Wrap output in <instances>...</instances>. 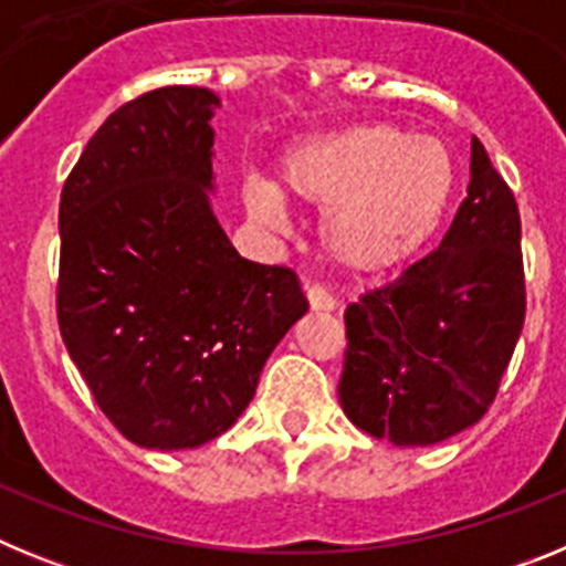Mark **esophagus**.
<instances>
[{"label":"esophagus","instance_id":"esophagus-1","mask_svg":"<svg viewBox=\"0 0 566 566\" xmlns=\"http://www.w3.org/2000/svg\"><path fill=\"white\" fill-rule=\"evenodd\" d=\"M306 297L312 312H334V308H337V300H334L323 286H306Z\"/></svg>","mask_w":566,"mask_h":566}]
</instances>
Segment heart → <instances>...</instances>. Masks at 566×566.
Instances as JSON below:
<instances>
[{
  "instance_id": "heart-1",
  "label": "heart",
  "mask_w": 566,
  "mask_h": 566,
  "mask_svg": "<svg viewBox=\"0 0 566 566\" xmlns=\"http://www.w3.org/2000/svg\"><path fill=\"white\" fill-rule=\"evenodd\" d=\"M457 187V161L433 135L397 124H359L308 138L280 161V192L243 184V203L269 229L283 223V195L314 209L319 243L348 272H385L431 240Z\"/></svg>"
}]
</instances>
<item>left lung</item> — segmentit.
<instances>
[{
	"label": "left lung",
	"instance_id": "left-lung-1",
	"mask_svg": "<svg viewBox=\"0 0 566 566\" xmlns=\"http://www.w3.org/2000/svg\"><path fill=\"white\" fill-rule=\"evenodd\" d=\"M524 306L516 198L473 138L468 198L437 252L345 312V417L399 448L476 424L496 399Z\"/></svg>",
	"mask_w": 566,
	"mask_h": 566
}]
</instances>
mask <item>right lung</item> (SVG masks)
I'll list each match as a JSON object with an SVG mask.
<instances>
[{
    "instance_id": "right-lung-1",
    "label": "right lung",
    "mask_w": 566,
    "mask_h": 566,
    "mask_svg": "<svg viewBox=\"0 0 566 566\" xmlns=\"http://www.w3.org/2000/svg\"><path fill=\"white\" fill-rule=\"evenodd\" d=\"M214 107L184 84L127 102L59 203L62 339L104 417L149 451L229 431L308 312L297 274L240 258L214 218Z\"/></svg>"
}]
</instances>
